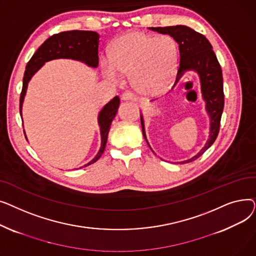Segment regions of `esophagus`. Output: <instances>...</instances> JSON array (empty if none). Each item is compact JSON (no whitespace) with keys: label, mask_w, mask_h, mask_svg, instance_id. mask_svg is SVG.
I'll use <instances>...</instances> for the list:
<instances>
[{"label":"esophagus","mask_w":256,"mask_h":256,"mask_svg":"<svg viewBox=\"0 0 256 256\" xmlns=\"http://www.w3.org/2000/svg\"><path fill=\"white\" fill-rule=\"evenodd\" d=\"M135 100V96H134L130 91H126L122 93V96H121V100L128 102V100Z\"/></svg>","instance_id":"esophagus-1"}]
</instances>
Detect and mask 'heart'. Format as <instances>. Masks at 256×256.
I'll use <instances>...</instances> for the list:
<instances>
[{
    "mask_svg": "<svg viewBox=\"0 0 256 256\" xmlns=\"http://www.w3.org/2000/svg\"><path fill=\"white\" fill-rule=\"evenodd\" d=\"M178 46L167 35L154 37L132 31L117 38L110 59H102L104 76L118 82L120 74H132V87L144 96L163 93L176 72Z\"/></svg>",
    "mask_w": 256,
    "mask_h": 256,
    "instance_id": "obj_1",
    "label": "heart"
}]
</instances>
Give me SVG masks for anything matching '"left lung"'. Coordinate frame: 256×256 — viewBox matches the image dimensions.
I'll use <instances>...</instances> for the list:
<instances>
[{"instance_id": "left-lung-1", "label": "left lung", "mask_w": 256, "mask_h": 256, "mask_svg": "<svg viewBox=\"0 0 256 256\" xmlns=\"http://www.w3.org/2000/svg\"><path fill=\"white\" fill-rule=\"evenodd\" d=\"M150 29L158 33L168 34L178 44V70L176 84L186 70L196 72L200 78L201 93H202V98L206 102V110L210 116V136L204 148L196 156L184 160V162H180V164L190 163L198 158L200 156H202L218 137L221 116L224 108L223 76L221 66L212 50V44L206 36L194 31L189 26L180 24L156 26V28ZM140 117L143 137L146 140L147 145L152 150L148 141L146 139L142 114Z\"/></svg>"}]
</instances>
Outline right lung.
Instances as JSON below:
<instances>
[{"label": "right lung", "instance_id": "right-lung-1", "mask_svg": "<svg viewBox=\"0 0 256 256\" xmlns=\"http://www.w3.org/2000/svg\"><path fill=\"white\" fill-rule=\"evenodd\" d=\"M98 44L100 35L93 31H65L48 38L46 42L38 48V50L35 52V54L26 66V70L22 78V89L20 98V116L22 102L29 80L35 72H37L42 68V66L46 62L60 58L74 59L84 62L88 66L96 68L98 65ZM119 104V98L115 96L100 110L98 114V124L100 128L102 136L100 150H98V154L94 156V158H92L84 167L96 163L102 154L108 140V134H109L111 124L117 113Z\"/></svg>", "mask_w": 256, "mask_h": 256}]
</instances>
